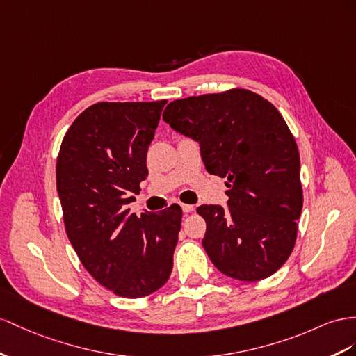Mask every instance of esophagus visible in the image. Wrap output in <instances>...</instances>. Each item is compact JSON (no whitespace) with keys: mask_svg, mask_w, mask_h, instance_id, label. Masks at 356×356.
Returning a JSON list of instances; mask_svg holds the SVG:
<instances>
[{"mask_svg":"<svg viewBox=\"0 0 356 356\" xmlns=\"http://www.w3.org/2000/svg\"><path fill=\"white\" fill-rule=\"evenodd\" d=\"M181 209H184L185 213H191V212L195 211V206H193V204H181Z\"/></svg>","mask_w":356,"mask_h":356,"instance_id":"esophagus-1","label":"esophagus"}]
</instances>
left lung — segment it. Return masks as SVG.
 Wrapping results in <instances>:
<instances>
[{"label":"left lung","instance_id":"obj_1","mask_svg":"<svg viewBox=\"0 0 356 356\" xmlns=\"http://www.w3.org/2000/svg\"><path fill=\"white\" fill-rule=\"evenodd\" d=\"M162 118L200 141L206 170L227 179L229 209H197L209 259L234 280L270 277L295 248L304 203L299 150L284 118L247 88L172 100Z\"/></svg>","mask_w":356,"mask_h":356}]
</instances>
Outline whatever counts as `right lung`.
Returning <instances> with one entry per match:
<instances>
[{
    "label": "right lung",
    "instance_id": "1",
    "mask_svg": "<svg viewBox=\"0 0 356 356\" xmlns=\"http://www.w3.org/2000/svg\"><path fill=\"white\" fill-rule=\"evenodd\" d=\"M165 104L91 105L70 124L57 156L67 238L90 275L122 298L153 293L172 269L180 206L129 213L149 175L145 156Z\"/></svg>",
    "mask_w": 356,
    "mask_h": 356
}]
</instances>
